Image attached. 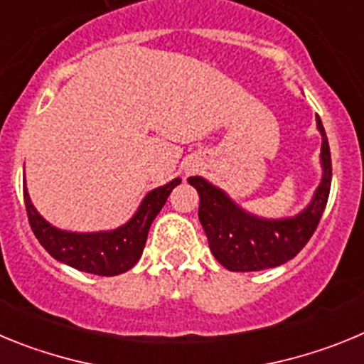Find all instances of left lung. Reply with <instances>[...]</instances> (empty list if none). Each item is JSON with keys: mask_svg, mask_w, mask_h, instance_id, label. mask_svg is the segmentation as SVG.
<instances>
[{"mask_svg": "<svg viewBox=\"0 0 364 364\" xmlns=\"http://www.w3.org/2000/svg\"><path fill=\"white\" fill-rule=\"evenodd\" d=\"M317 127L323 134V180L315 191L314 200L297 217L282 220L252 217L237 208L224 191L200 176H191L188 180L200 197L198 218L208 235L211 253L224 268L230 272H260L275 268L294 259L311 239L326 208L332 184V156L319 117Z\"/></svg>", "mask_w": 364, "mask_h": 364, "instance_id": "1", "label": "left lung"}]
</instances>
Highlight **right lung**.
<instances>
[{"label":"right lung","instance_id":"add662e5","mask_svg":"<svg viewBox=\"0 0 364 364\" xmlns=\"http://www.w3.org/2000/svg\"><path fill=\"white\" fill-rule=\"evenodd\" d=\"M178 184L180 178H175L169 184L147 193L136 215L125 226L114 231H102V233H70V231L56 230L34 210L27 188H23V200L32 231L41 246L54 259L80 272L112 277V275L127 272L136 264L146 246L151 222L164 208L169 193Z\"/></svg>","mask_w":364,"mask_h":364}]
</instances>
